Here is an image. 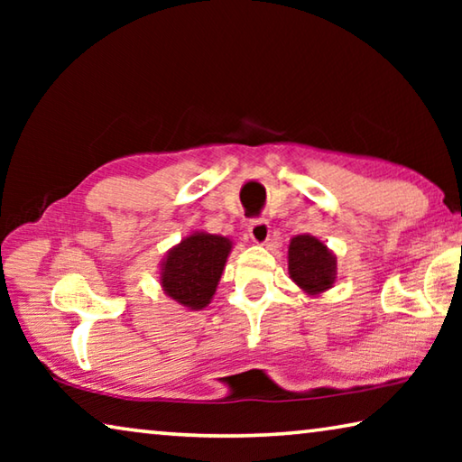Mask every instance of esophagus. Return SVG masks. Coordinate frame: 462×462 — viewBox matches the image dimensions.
I'll list each match as a JSON object with an SVG mask.
<instances>
[{
  "label": "esophagus",
  "instance_id": "34e87169",
  "mask_svg": "<svg viewBox=\"0 0 462 462\" xmlns=\"http://www.w3.org/2000/svg\"><path fill=\"white\" fill-rule=\"evenodd\" d=\"M248 236L256 245H264L271 238V226L264 217H259V220H253L248 224Z\"/></svg>",
  "mask_w": 462,
  "mask_h": 462
}]
</instances>
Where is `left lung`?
I'll return each mask as SVG.
<instances>
[{"mask_svg": "<svg viewBox=\"0 0 462 462\" xmlns=\"http://www.w3.org/2000/svg\"><path fill=\"white\" fill-rule=\"evenodd\" d=\"M289 277L293 283L308 295H319L334 287L336 275V254L322 240L311 234H297L287 248Z\"/></svg>", "mask_w": 462, "mask_h": 462, "instance_id": "8db88e82", "label": "left lung"}]
</instances>
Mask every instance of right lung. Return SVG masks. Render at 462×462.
I'll use <instances>...</instances> for the list:
<instances>
[{"label": "right lung", "mask_w": 462, "mask_h": 462, "mask_svg": "<svg viewBox=\"0 0 462 462\" xmlns=\"http://www.w3.org/2000/svg\"><path fill=\"white\" fill-rule=\"evenodd\" d=\"M232 240L209 232H191L161 261V287L187 310L199 311L212 301L220 283Z\"/></svg>", "instance_id": "right-lung-1"}]
</instances>
